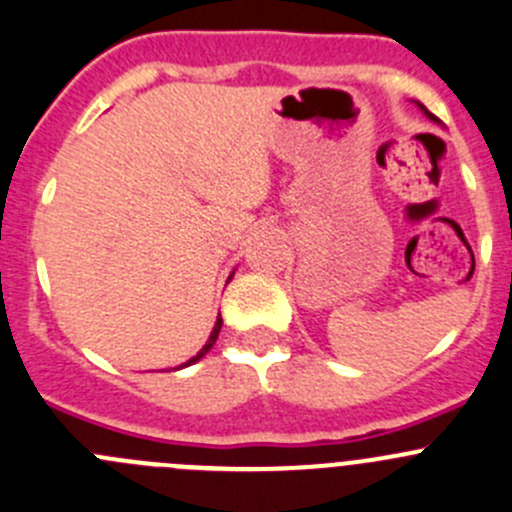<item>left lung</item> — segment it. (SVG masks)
I'll return each instance as SVG.
<instances>
[{
    "instance_id": "obj_1",
    "label": "left lung",
    "mask_w": 512,
    "mask_h": 512,
    "mask_svg": "<svg viewBox=\"0 0 512 512\" xmlns=\"http://www.w3.org/2000/svg\"><path fill=\"white\" fill-rule=\"evenodd\" d=\"M418 107H420V112H423V114H425V117L435 119V117H433V114H430V112H428V109H425V107H423V104H420V102H418Z\"/></svg>"
}]
</instances>
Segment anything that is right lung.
I'll use <instances>...</instances> for the list:
<instances>
[{"label": "right lung", "instance_id": "add662e5", "mask_svg": "<svg viewBox=\"0 0 512 512\" xmlns=\"http://www.w3.org/2000/svg\"><path fill=\"white\" fill-rule=\"evenodd\" d=\"M220 330H222V317L217 315V322H215V327H212V332H210V340H207L205 345H202V350L197 352L195 357H190V360H187V362H182V365H180V367H175V370H182V367H190V365H195L197 360H202V357H205L207 352L212 350V345H215V342H217V335H220Z\"/></svg>", "mask_w": 512, "mask_h": 512}]
</instances>
